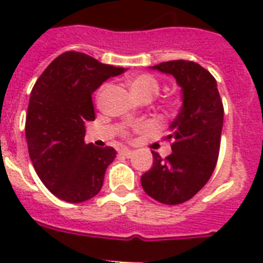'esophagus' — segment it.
<instances>
[{
  "mask_svg": "<svg viewBox=\"0 0 263 263\" xmlns=\"http://www.w3.org/2000/svg\"><path fill=\"white\" fill-rule=\"evenodd\" d=\"M120 154H121V156H124V157H127V158H129V157L134 154V152H132V150H129V148L124 147V148H121V150H120Z\"/></svg>",
  "mask_w": 263,
  "mask_h": 263,
  "instance_id": "1",
  "label": "esophagus"
}]
</instances>
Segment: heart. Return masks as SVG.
<instances>
[{"label":"heart","instance_id":"1","mask_svg":"<svg viewBox=\"0 0 263 263\" xmlns=\"http://www.w3.org/2000/svg\"><path fill=\"white\" fill-rule=\"evenodd\" d=\"M128 87L131 90L132 95L136 99L150 98L153 99L160 91V83L158 80L150 73H139V75L131 76L128 79ZM105 87H102L103 91Z\"/></svg>","mask_w":263,"mask_h":263}]
</instances>
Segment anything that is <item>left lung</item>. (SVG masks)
<instances>
[{
	"label": "left lung",
	"instance_id": "8db88e82",
	"mask_svg": "<svg viewBox=\"0 0 263 263\" xmlns=\"http://www.w3.org/2000/svg\"><path fill=\"white\" fill-rule=\"evenodd\" d=\"M150 69L172 75L181 87V109L169 125L172 153L166 158L152 152L154 161L140 183L153 199L179 204L191 199L208 183L220 152L224 107L217 82L199 64L166 61Z\"/></svg>",
	"mask_w": 263,
	"mask_h": 263
}]
</instances>
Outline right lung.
<instances>
[{
	"label": "right lung",
	"mask_w": 263,
	"mask_h": 263,
	"mask_svg": "<svg viewBox=\"0 0 263 263\" xmlns=\"http://www.w3.org/2000/svg\"><path fill=\"white\" fill-rule=\"evenodd\" d=\"M125 68L99 63L79 51L53 60L31 91L26 139L35 172L51 194L71 203L101 191L113 147L84 142L86 121L95 120L91 95Z\"/></svg>",
	"instance_id": "obj_1"
}]
</instances>
